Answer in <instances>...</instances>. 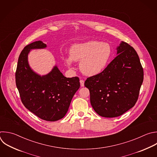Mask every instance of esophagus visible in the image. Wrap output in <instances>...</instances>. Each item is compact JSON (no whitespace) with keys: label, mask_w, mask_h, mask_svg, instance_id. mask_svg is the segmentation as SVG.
<instances>
[{"label":"esophagus","mask_w":157,"mask_h":157,"mask_svg":"<svg viewBox=\"0 0 157 157\" xmlns=\"http://www.w3.org/2000/svg\"><path fill=\"white\" fill-rule=\"evenodd\" d=\"M80 84H81V87H84V81L82 79L80 80Z\"/></svg>","instance_id":"34e87169"}]
</instances>
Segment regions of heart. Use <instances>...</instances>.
<instances>
[{
    "label": "heart",
    "instance_id": "1",
    "mask_svg": "<svg viewBox=\"0 0 157 157\" xmlns=\"http://www.w3.org/2000/svg\"><path fill=\"white\" fill-rule=\"evenodd\" d=\"M70 56L65 58L66 63L71 66L73 60L80 62L81 71L87 76L100 73L107 67L112 56V47L107 42L89 40L75 44L69 50Z\"/></svg>",
    "mask_w": 157,
    "mask_h": 157
}]
</instances>
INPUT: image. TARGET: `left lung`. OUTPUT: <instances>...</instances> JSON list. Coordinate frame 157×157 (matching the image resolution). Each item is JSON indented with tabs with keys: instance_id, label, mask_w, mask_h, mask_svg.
Returning a JSON list of instances; mask_svg holds the SVG:
<instances>
[{
	"instance_id": "left-lung-1",
	"label": "left lung",
	"mask_w": 157,
	"mask_h": 157,
	"mask_svg": "<svg viewBox=\"0 0 157 157\" xmlns=\"http://www.w3.org/2000/svg\"><path fill=\"white\" fill-rule=\"evenodd\" d=\"M118 55L100 73L87 78L90 104L101 117H119L132 108L138 99L144 71L134 48L122 41Z\"/></svg>"
}]
</instances>
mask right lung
<instances>
[{
    "label": "right lung",
    "instance_id": "add662e5",
    "mask_svg": "<svg viewBox=\"0 0 157 157\" xmlns=\"http://www.w3.org/2000/svg\"><path fill=\"white\" fill-rule=\"evenodd\" d=\"M46 47L41 40L25 47L18 58L15 81L25 107L42 120L56 121L65 116L80 82L78 77L64 76L56 65L43 76L31 68L28 60L31 50Z\"/></svg>",
    "mask_w": 157,
    "mask_h": 157
}]
</instances>
